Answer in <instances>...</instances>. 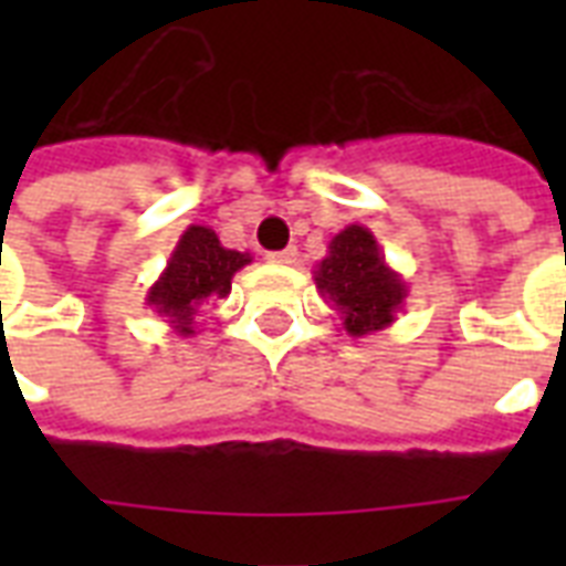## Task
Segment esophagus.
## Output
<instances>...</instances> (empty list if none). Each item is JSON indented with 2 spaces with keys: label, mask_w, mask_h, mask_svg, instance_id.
<instances>
[{
  "label": "esophagus",
  "mask_w": 566,
  "mask_h": 566,
  "mask_svg": "<svg viewBox=\"0 0 566 566\" xmlns=\"http://www.w3.org/2000/svg\"><path fill=\"white\" fill-rule=\"evenodd\" d=\"M266 261H273V264H282V266L296 264V249L287 247V249H282V252H270V255H266Z\"/></svg>",
  "instance_id": "1"
}]
</instances>
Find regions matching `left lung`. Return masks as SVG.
<instances>
[{
	"label": "left lung",
	"mask_w": 566,
	"mask_h": 566,
	"mask_svg": "<svg viewBox=\"0 0 566 566\" xmlns=\"http://www.w3.org/2000/svg\"><path fill=\"white\" fill-rule=\"evenodd\" d=\"M314 284L353 337L376 335L396 323L408 296V284L385 261L376 234L358 222L328 240V255L314 266Z\"/></svg>",
	"instance_id": "obj_1"
}]
</instances>
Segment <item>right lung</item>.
<instances>
[{"instance_id": "obj_1", "label": "right lung", "mask_w": 566, "mask_h": 566, "mask_svg": "<svg viewBox=\"0 0 566 566\" xmlns=\"http://www.w3.org/2000/svg\"><path fill=\"white\" fill-rule=\"evenodd\" d=\"M247 264H252L249 252L226 249L208 226H188L164 273L146 293V305L170 323L176 335L193 337L199 308L208 300L229 296L231 279Z\"/></svg>"}]
</instances>
